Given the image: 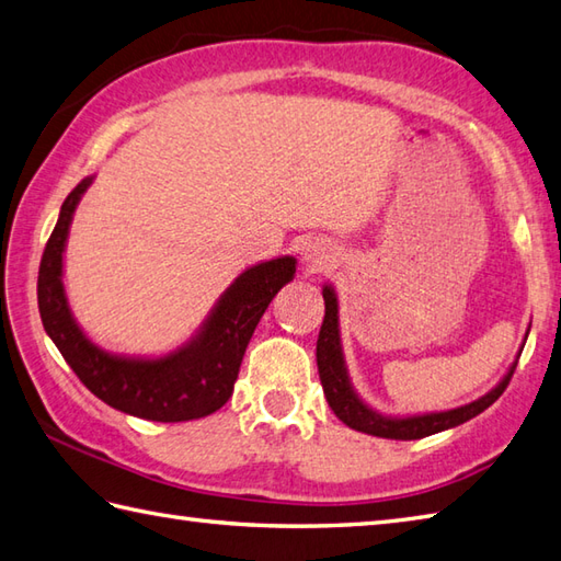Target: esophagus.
I'll use <instances>...</instances> for the list:
<instances>
[{
  "instance_id": "obj_1",
  "label": "esophagus",
  "mask_w": 561,
  "mask_h": 561,
  "mask_svg": "<svg viewBox=\"0 0 561 561\" xmlns=\"http://www.w3.org/2000/svg\"><path fill=\"white\" fill-rule=\"evenodd\" d=\"M302 261H305V266L310 268L312 273L314 271H327L329 266H334V261H336V249L331 247V244H327V242H310L305 247V256H302Z\"/></svg>"
}]
</instances>
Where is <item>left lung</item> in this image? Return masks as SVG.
<instances>
[{"instance_id":"obj_1","label":"left lung","mask_w":561,"mask_h":561,"mask_svg":"<svg viewBox=\"0 0 561 561\" xmlns=\"http://www.w3.org/2000/svg\"><path fill=\"white\" fill-rule=\"evenodd\" d=\"M322 295H324V322H322V329H319V339H317L319 380H322L324 397L331 411H334V414L344 421L348 428L368 433V436L392 438V440H419V438L433 436V433L460 426L465 421L482 414L484 409H489L501 394H504V390L511 382V375L518 365V360H513L508 373L501 377V382L494 387V390L465 407L448 409V411H431V414H416V416H385L380 411H375L365 404L358 397V392L353 390L344 348H341L336 293L331 285H324Z\"/></svg>"}]
</instances>
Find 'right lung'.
<instances>
[{"mask_svg": "<svg viewBox=\"0 0 561 561\" xmlns=\"http://www.w3.org/2000/svg\"><path fill=\"white\" fill-rule=\"evenodd\" d=\"M91 181L94 176L82 179L65 198L43 251L38 310L45 331L87 390L123 414L162 424L213 414L232 397L249 339L276 293L293 280L297 261L278 256L239 273L196 334L167 356L111 353L96 346L77 324L62 283L67 234Z\"/></svg>", "mask_w": 561, "mask_h": 561, "instance_id": "right-lung-1", "label": "right lung"}]
</instances>
